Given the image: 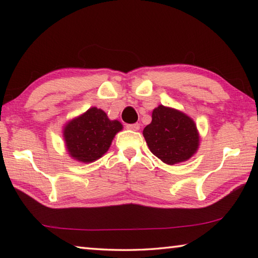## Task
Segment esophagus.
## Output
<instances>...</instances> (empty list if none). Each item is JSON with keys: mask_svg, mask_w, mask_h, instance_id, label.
<instances>
[{"mask_svg": "<svg viewBox=\"0 0 258 258\" xmlns=\"http://www.w3.org/2000/svg\"><path fill=\"white\" fill-rule=\"evenodd\" d=\"M126 128L131 130V131H139L140 124H138V123H135V124H127V125H126Z\"/></svg>", "mask_w": 258, "mask_h": 258, "instance_id": "obj_1", "label": "esophagus"}]
</instances>
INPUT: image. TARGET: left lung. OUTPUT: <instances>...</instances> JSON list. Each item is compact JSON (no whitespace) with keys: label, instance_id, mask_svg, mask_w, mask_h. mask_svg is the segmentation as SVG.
Listing matches in <instances>:
<instances>
[{"label":"left lung","instance_id":"left-lung-1","mask_svg":"<svg viewBox=\"0 0 258 258\" xmlns=\"http://www.w3.org/2000/svg\"><path fill=\"white\" fill-rule=\"evenodd\" d=\"M150 151L165 164L174 165L190 159L199 148L195 121L176 109L160 104L152 111V120L143 130Z\"/></svg>","mask_w":258,"mask_h":258}]
</instances>
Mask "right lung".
<instances>
[{
	"mask_svg": "<svg viewBox=\"0 0 258 258\" xmlns=\"http://www.w3.org/2000/svg\"><path fill=\"white\" fill-rule=\"evenodd\" d=\"M123 130L97 107L90 108L64 125L63 139L68 154L81 163H92L106 154L115 135Z\"/></svg>",
	"mask_w": 258,
	"mask_h": 258,
	"instance_id": "1",
	"label": "right lung"
}]
</instances>
